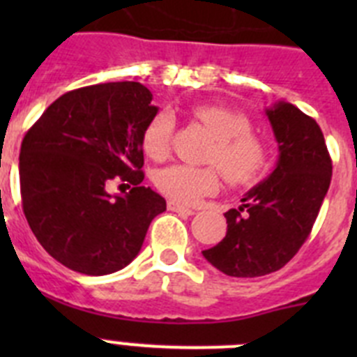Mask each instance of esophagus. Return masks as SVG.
Segmentation results:
<instances>
[{"label":"esophagus","mask_w":357,"mask_h":357,"mask_svg":"<svg viewBox=\"0 0 357 357\" xmlns=\"http://www.w3.org/2000/svg\"><path fill=\"white\" fill-rule=\"evenodd\" d=\"M168 209L173 211V213L182 214V216H193V214H195L193 209L181 206V204H175V202H168Z\"/></svg>","instance_id":"1"}]
</instances>
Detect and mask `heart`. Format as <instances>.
<instances>
[{
  "mask_svg": "<svg viewBox=\"0 0 357 357\" xmlns=\"http://www.w3.org/2000/svg\"><path fill=\"white\" fill-rule=\"evenodd\" d=\"M193 114L216 139L207 160L216 164L225 181L232 185H247L257 181L266 168L268 151L259 135L250 132L247 116L223 105H198ZM173 128L175 119L169 112H159L146 123L141 144L148 157L160 160L168 155ZM155 184L173 202L195 204L216 191L220 176L216 168L173 164L157 172Z\"/></svg>",
  "mask_w": 357,
  "mask_h": 357,
  "instance_id": "heart-1",
  "label": "heart"
}]
</instances>
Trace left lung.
<instances>
[{
    "mask_svg": "<svg viewBox=\"0 0 357 357\" xmlns=\"http://www.w3.org/2000/svg\"><path fill=\"white\" fill-rule=\"evenodd\" d=\"M279 146L268 178L225 213L227 234L204 257L230 277H261L284 266L304 245L326 198L333 162L318 123L288 102L264 110Z\"/></svg>",
    "mask_w": 357,
    "mask_h": 357,
    "instance_id": "1",
    "label": "left lung"
}]
</instances>
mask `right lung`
Segmentation results:
<instances>
[{
  "label": "right lung",
  "instance_id": "add662e5",
  "mask_svg": "<svg viewBox=\"0 0 357 357\" xmlns=\"http://www.w3.org/2000/svg\"><path fill=\"white\" fill-rule=\"evenodd\" d=\"M139 82L69 91L26 132L19 155L23 211L44 250L84 275L114 273L134 261L166 200L141 185L143 135L157 116ZM110 180L132 184L106 193Z\"/></svg>",
  "mask_w": 357,
  "mask_h": 357
}]
</instances>
